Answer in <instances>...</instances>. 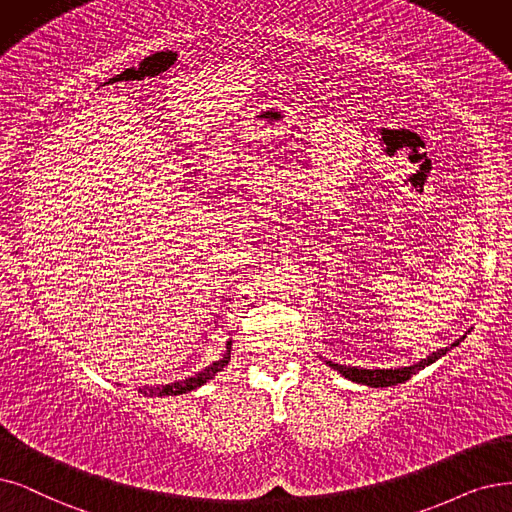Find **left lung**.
Masks as SVG:
<instances>
[{
	"mask_svg": "<svg viewBox=\"0 0 512 512\" xmlns=\"http://www.w3.org/2000/svg\"><path fill=\"white\" fill-rule=\"evenodd\" d=\"M466 336H462L460 340H456L452 346H445V349H439L435 353L428 355L426 359L414 363V365H407V367H391V370H363V367H351V365H340V363H334V361H325L327 365L332 367V370L340 372L346 380L351 382H357V384H365V386H372V388H384V386H395V384H401V382H407L410 380L416 372L424 370L426 365L435 363L437 359H441L449 349H454V346H458Z\"/></svg>",
	"mask_w": 512,
	"mask_h": 512,
	"instance_id": "left-lung-1",
	"label": "left lung"
}]
</instances>
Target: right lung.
I'll use <instances>...</instances> for the list:
<instances>
[{"label": "right lung", "instance_id": "right-lung-1", "mask_svg": "<svg viewBox=\"0 0 512 512\" xmlns=\"http://www.w3.org/2000/svg\"><path fill=\"white\" fill-rule=\"evenodd\" d=\"M229 361H231V340L227 342V353H224L218 361H214L212 365H208L206 370H201L199 374H195L191 378H185V380L172 382V384L140 386L138 393H142L145 397H176V395H182V393H191V391H195V388L210 382L218 372H222Z\"/></svg>", "mask_w": 512, "mask_h": 512}]
</instances>
